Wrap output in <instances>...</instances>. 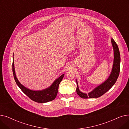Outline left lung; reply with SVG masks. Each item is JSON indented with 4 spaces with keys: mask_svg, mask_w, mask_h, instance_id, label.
<instances>
[{
    "mask_svg": "<svg viewBox=\"0 0 129 129\" xmlns=\"http://www.w3.org/2000/svg\"><path fill=\"white\" fill-rule=\"evenodd\" d=\"M111 43L114 50V60L112 72L110 76L104 83L100 85L88 94L83 93L79 90L78 83L76 82V92L80 97L84 99L98 98L109 90L116 82L120 70V54L118 45L113 39H111Z\"/></svg>",
    "mask_w": 129,
    "mask_h": 129,
    "instance_id": "left-lung-1",
    "label": "left lung"
}]
</instances>
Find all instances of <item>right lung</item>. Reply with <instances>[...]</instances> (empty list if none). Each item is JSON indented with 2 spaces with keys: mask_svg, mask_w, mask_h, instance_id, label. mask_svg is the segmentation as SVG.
Instances as JSON below:
<instances>
[{
  "mask_svg": "<svg viewBox=\"0 0 129 129\" xmlns=\"http://www.w3.org/2000/svg\"><path fill=\"white\" fill-rule=\"evenodd\" d=\"M12 72L15 82L20 88V89L31 100L35 101V102L39 103H44L49 102V101L53 100L56 98L58 92L59 84L61 81H62L64 76V74H63L58 78L56 79L54 81L52 85L50 87H49L48 88L40 91H33L26 88V87L21 85L17 78L15 71L13 57L12 62Z\"/></svg>",
  "mask_w": 129,
  "mask_h": 129,
  "instance_id": "right-lung-1",
  "label": "right lung"
}]
</instances>
